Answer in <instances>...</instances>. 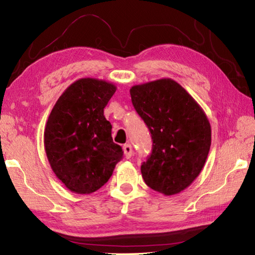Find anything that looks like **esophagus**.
Here are the masks:
<instances>
[{
	"label": "esophagus",
	"instance_id": "obj_1",
	"mask_svg": "<svg viewBox=\"0 0 255 255\" xmlns=\"http://www.w3.org/2000/svg\"><path fill=\"white\" fill-rule=\"evenodd\" d=\"M124 153H125V156L126 158H130L131 155H132V147L130 144H125L124 145Z\"/></svg>",
	"mask_w": 255,
	"mask_h": 255
}]
</instances>
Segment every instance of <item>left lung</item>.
<instances>
[{
    "mask_svg": "<svg viewBox=\"0 0 255 255\" xmlns=\"http://www.w3.org/2000/svg\"><path fill=\"white\" fill-rule=\"evenodd\" d=\"M130 97L153 140L152 153L140 166L145 183L165 196L183 191L208 156L211 128L206 114L171 79L132 86Z\"/></svg>",
    "mask_w": 255,
    "mask_h": 255,
    "instance_id": "left-lung-1",
    "label": "left lung"
}]
</instances>
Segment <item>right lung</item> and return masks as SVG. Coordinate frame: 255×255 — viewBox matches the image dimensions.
<instances>
[{
    "label": "right lung",
    "instance_id": "right-lung-1",
    "mask_svg": "<svg viewBox=\"0 0 255 255\" xmlns=\"http://www.w3.org/2000/svg\"><path fill=\"white\" fill-rule=\"evenodd\" d=\"M116 85L81 79L64 91L47 120L44 143L56 176L71 191L88 195L108 182L123 148L111 137V124L103 116Z\"/></svg>",
    "mask_w": 255,
    "mask_h": 255
}]
</instances>
